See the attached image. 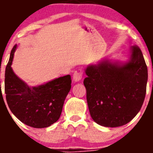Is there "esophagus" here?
Listing matches in <instances>:
<instances>
[{
  "label": "esophagus",
  "instance_id": "1",
  "mask_svg": "<svg viewBox=\"0 0 153 153\" xmlns=\"http://www.w3.org/2000/svg\"><path fill=\"white\" fill-rule=\"evenodd\" d=\"M83 70L82 69H78L74 72V75H73V78H74V80L75 82H79L82 77H83Z\"/></svg>",
  "mask_w": 153,
  "mask_h": 153
}]
</instances>
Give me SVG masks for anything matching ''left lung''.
<instances>
[{
    "instance_id": "1",
    "label": "left lung",
    "mask_w": 153,
    "mask_h": 153,
    "mask_svg": "<svg viewBox=\"0 0 153 153\" xmlns=\"http://www.w3.org/2000/svg\"><path fill=\"white\" fill-rule=\"evenodd\" d=\"M126 63L108 60L89 65L83 81L90 116L97 124L118 127L130 122L145 100L148 70L141 50L130 47Z\"/></svg>"
}]
</instances>
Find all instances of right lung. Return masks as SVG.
<instances>
[{"label": "right lung", "instance_id": "obj_1", "mask_svg": "<svg viewBox=\"0 0 153 153\" xmlns=\"http://www.w3.org/2000/svg\"><path fill=\"white\" fill-rule=\"evenodd\" d=\"M17 45L10 52L5 70L4 90L10 111L23 123L33 128H46L56 123L71 88L70 75L37 86H28L13 73L12 61Z\"/></svg>", "mask_w": 153, "mask_h": 153}]
</instances>
